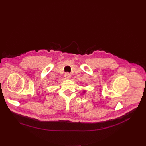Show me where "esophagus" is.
Instances as JSON below:
<instances>
[{"mask_svg": "<svg viewBox=\"0 0 146 146\" xmlns=\"http://www.w3.org/2000/svg\"><path fill=\"white\" fill-rule=\"evenodd\" d=\"M64 76H65V78H67V79H69V78H70V77H71V74H70V73H69L67 72V73H65Z\"/></svg>", "mask_w": 146, "mask_h": 146, "instance_id": "obj_1", "label": "esophagus"}]
</instances>
